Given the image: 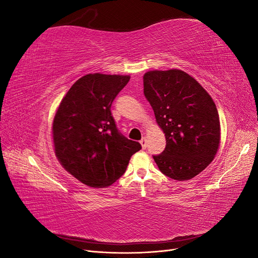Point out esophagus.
Here are the masks:
<instances>
[{
	"mask_svg": "<svg viewBox=\"0 0 258 258\" xmlns=\"http://www.w3.org/2000/svg\"><path fill=\"white\" fill-rule=\"evenodd\" d=\"M140 143H141L143 150H145L146 146H147V140H146V138H143V139L141 140V141H140Z\"/></svg>",
	"mask_w": 258,
	"mask_h": 258,
	"instance_id": "obj_1",
	"label": "esophagus"
}]
</instances>
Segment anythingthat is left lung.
<instances>
[{
    "label": "left lung",
    "mask_w": 258,
    "mask_h": 258,
    "mask_svg": "<svg viewBox=\"0 0 258 258\" xmlns=\"http://www.w3.org/2000/svg\"><path fill=\"white\" fill-rule=\"evenodd\" d=\"M144 96L166 136V148L153 156L161 172L186 181L205 170L220 146V117L204 87L181 70L143 76Z\"/></svg>",
    "instance_id": "obj_1"
}]
</instances>
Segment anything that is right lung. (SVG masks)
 Listing matches in <instances>:
<instances>
[{"label":"right lung","instance_id":"add662e5","mask_svg":"<svg viewBox=\"0 0 258 258\" xmlns=\"http://www.w3.org/2000/svg\"><path fill=\"white\" fill-rule=\"evenodd\" d=\"M130 76L88 74L62 99L52 123L54 153L69 173L90 187L118 179L141 144L120 134L111 112Z\"/></svg>","mask_w":258,"mask_h":258}]
</instances>
